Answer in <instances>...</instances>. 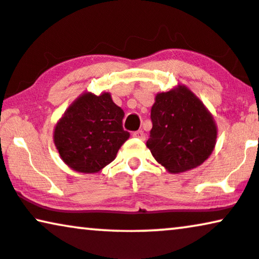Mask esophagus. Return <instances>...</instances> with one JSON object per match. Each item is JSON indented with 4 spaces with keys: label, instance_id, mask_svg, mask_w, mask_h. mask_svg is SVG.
<instances>
[{
    "label": "esophagus",
    "instance_id": "obj_1",
    "mask_svg": "<svg viewBox=\"0 0 259 259\" xmlns=\"http://www.w3.org/2000/svg\"><path fill=\"white\" fill-rule=\"evenodd\" d=\"M133 136L136 137V139H140V140H145V137H146L145 133H143L142 130H139V132L133 133Z\"/></svg>",
    "mask_w": 259,
    "mask_h": 259
}]
</instances>
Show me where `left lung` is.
I'll list each match as a JSON object with an SVG mask.
<instances>
[{"instance_id":"left-lung-1","label":"left lung","mask_w":259,"mask_h":259,"mask_svg":"<svg viewBox=\"0 0 259 259\" xmlns=\"http://www.w3.org/2000/svg\"><path fill=\"white\" fill-rule=\"evenodd\" d=\"M147 141L152 155L169 173L196 168L217 143V124L204 104L186 86L158 93L150 111Z\"/></svg>"}]
</instances>
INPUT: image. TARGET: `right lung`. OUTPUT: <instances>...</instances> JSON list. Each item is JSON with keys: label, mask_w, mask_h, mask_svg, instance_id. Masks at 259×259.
I'll list each match as a JSON object with an SVG mask.
<instances>
[{"label": "right lung", "mask_w": 259, "mask_h": 259, "mask_svg": "<svg viewBox=\"0 0 259 259\" xmlns=\"http://www.w3.org/2000/svg\"><path fill=\"white\" fill-rule=\"evenodd\" d=\"M123 117L110 93L87 92L78 97L55 126L54 142L62 160L74 171L99 172L129 139Z\"/></svg>", "instance_id": "add662e5"}]
</instances>
